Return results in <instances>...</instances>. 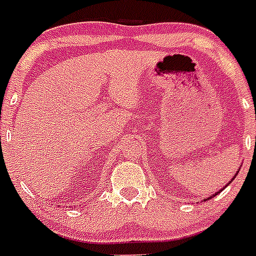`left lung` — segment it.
<instances>
[{"instance_id": "obj_1", "label": "left lung", "mask_w": 256, "mask_h": 256, "mask_svg": "<svg viewBox=\"0 0 256 256\" xmlns=\"http://www.w3.org/2000/svg\"><path fill=\"white\" fill-rule=\"evenodd\" d=\"M223 188H224V187H223ZM220 191H222V190H220ZM216 194H218V192H215V194L212 195V196H215V195H216ZM212 196H208V199H211V198H212Z\"/></svg>"}]
</instances>
